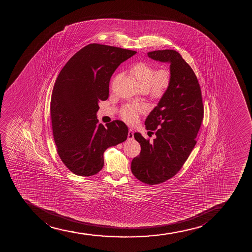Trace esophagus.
<instances>
[{"label": "esophagus", "mask_w": 252, "mask_h": 252, "mask_svg": "<svg viewBox=\"0 0 252 252\" xmlns=\"http://www.w3.org/2000/svg\"><path fill=\"white\" fill-rule=\"evenodd\" d=\"M133 138V130L129 128L128 129V133H127V139H132Z\"/></svg>", "instance_id": "obj_1"}]
</instances>
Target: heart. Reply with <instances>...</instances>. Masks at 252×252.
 <instances>
[{"label": "heart", "instance_id": "obj_1", "mask_svg": "<svg viewBox=\"0 0 252 252\" xmlns=\"http://www.w3.org/2000/svg\"><path fill=\"white\" fill-rule=\"evenodd\" d=\"M130 73L142 90L148 91L154 98H161L171 86V75L168 69L157 70L156 67L145 62L134 64ZM140 112L137 107H126L122 110V118L127 123H134Z\"/></svg>", "mask_w": 252, "mask_h": 252}]
</instances>
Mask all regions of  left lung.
<instances>
[{
    "label": "left lung",
    "mask_w": 252,
    "mask_h": 252,
    "mask_svg": "<svg viewBox=\"0 0 252 252\" xmlns=\"http://www.w3.org/2000/svg\"><path fill=\"white\" fill-rule=\"evenodd\" d=\"M148 56L170 64L171 83L145 119L146 129L154 131L157 138L150 142L134 133L141 151L132 160L131 171L142 183L156 185L171 179L183 167L197 143L204 107L197 76L179 53L156 50Z\"/></svg>",
    "instance_id": "obj_1"
}]
</instances>
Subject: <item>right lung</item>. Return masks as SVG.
Segmentation results:
<instances>
[{"mask_svg":"<svg viewBox=\"0 0 252 252\" xmlns=\"http://www.w3.org/2000/svg\"><path fill=\"white\" fill-rule=\"evenodd\" d=\"M136 51L91 44L69 59L55 81L50 101L53 136L69 171L91 177L101 171L103 153L127 139L128 128L115 120L98 124V102L109 95L111 76Z\"/></svg>","mask_w":252,"mask_h":252,"instance_id":"right-lung-1","label":"right lung"}]
</instances>
